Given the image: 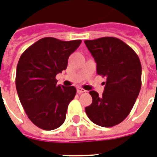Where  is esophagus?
Segmentation results:
<instances>
[{
    "instance_id": "1",
    "label": "esophagus",
    "mask_w": 157,
    "mask_h": 157,
    "mask_svg": "<svg viewBox=\"0 0 157 157\" xmlns=\"http://www.w3.org/2000/svg\"><path fill=\"white\" fill-rule=\"evenodd\" d=\"M76 91H77L78 94H82V93H85L86 90L84 89H81V88H77V89H76Z\"/></svg>"
}]
</instances>
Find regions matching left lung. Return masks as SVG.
Masks as SVG:
<instances>
[{
	"label": "left lung",
	"mask_w": 157,
	"mask_h": 157,
	"mask_svg": "<svg viewBox=\"0 0 157 157\" xmlns=\"http://www.w3.org/2000/svg\"><path fill=\"white\" fill-rule=\"evenodd\" d=\"M97 64V74L106 77L102 96L90 91L92 103L86 107L88 118L99 126H115L127 118L142 86V65L137 53L114 37L86 40Z\"/></svg>",
	"instance_id": "obj_1"
}]
</instances>
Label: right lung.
I'll list each match as a JSON object with an SVG mask.
<instances>
[{
  "instance_id": "1",
  "label": "right lung",
  "mask_w": 157,
  "mask_h": 157,
  "mask_svg": "<svg viewBox=\"0 0 157 157\" xmlns=\"http://www.w3.org/2000/svg\"><path fill=\"white\" fill-rule=\"evenodd\" d=\"M81 43L80 39L62 41L47 37L20 56L15 76L18 96L29 118L44 130L57 128L65 121L76 90L57 86L56 76L67 69L68 57Z\"/></svg>"
}]
</instances>
